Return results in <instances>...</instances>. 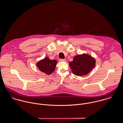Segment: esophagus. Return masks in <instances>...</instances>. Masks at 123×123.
Returning <instances> with one entry per match:
<instances>
[{
	"instance_id": "34e87169",
	"label": "esophagus",
	"mask_w": 123,
	"mask_h": 123,
	"mask_svg": "<svg viewBox=\"0 0 123 123\" xmlns=\"http://www.w3.org/2000/svg\"><path fill=\"white\" fill-rule=\"evenodd\" d=\"M59 61H60V62H66V60L64 59H60Z\"/></svg>"
}]
</instances>
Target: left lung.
<instances>
[{"label": "left lung", "mask_w": 123, "mask_h": 123, "mask_svg": "<svg viewBox=\"0 0 123 123\" xmlns=\"http://www.w3.org/2000/svg\"><path fill=\"white\" fill-rule=\"evenodd\" d=\"M96 60L89 55L83 54L76 55L69 62L73 73L78 76L88 74L95 67Z\"/></svg>", "instance_id": "left-lung-1"}]
</instances>
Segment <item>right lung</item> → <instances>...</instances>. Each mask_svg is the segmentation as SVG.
<instances>
[{
	"instance_id": "1",
	"label": "right lung",
	"mask_w": 123,
	"mask_h": 123,
	"mask_svg": "<svg viewBox=\"0 0 123 123\" xmlns=\"http://www.w3.org/2000/svg\"><path fill=\"white\" fill-rule=\"evenodd\" d=\"M57 63L55 60H51L48 57H45L37 63L36 65L41 71L50 75L55 70Z\"/></svg>"
}]
</instances>
